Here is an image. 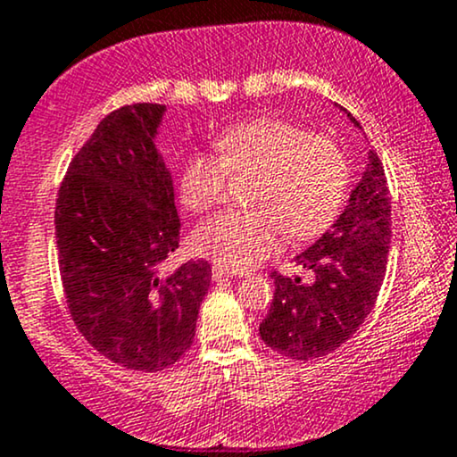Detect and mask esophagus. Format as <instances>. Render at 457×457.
<instances>
[{"label": "esophagus", "mask_w": 457, "mask_h": 457, "mask_svg": "<svg viewBox=\"0 0 457 457\" xmlns=\"http://www.w3.org/2000/svg\"><path fill=\"white\" fill-rule=\"evenodd\" d=\"M230 271H227V270H222V268H213L212 270V278L213 280H224V278H230Z\"/></svg>", "instance_id": "1"}]
</instances>
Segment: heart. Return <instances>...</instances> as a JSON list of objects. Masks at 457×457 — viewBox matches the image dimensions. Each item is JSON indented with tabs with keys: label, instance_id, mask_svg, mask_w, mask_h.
<instances>
[{
	"label": "heart",
	"instance_id": "b5f03b06",
	"mask_svg": "<svg viewBox=\"0 0 457 457\" xmlns=\"http://www.w3.org/2000/svg\"><path fill=\"white\" fill-rule=\"evenodd\" d=\"M218 157L196 153L183 163L179 196L203 213L222 198L228 174H256L253 209L215 213L194 233L198 253L220 268L244 271L274 253L280 233L309 239L339 213L350 186V163L332 137L280 118H256L215 137Z\"/></svg>",
	"mask_w": 457,
	"mask_h": 457
}]
</instances>
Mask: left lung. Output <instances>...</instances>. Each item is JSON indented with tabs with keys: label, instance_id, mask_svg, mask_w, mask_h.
<instances>
[{
	"label": "left lung",
	"instance_id": "1",
	"mask_svg": "<svg viewBox=\"0 0 457 457\" xmlns=\"http://www.w3.org/2000/svg\"><path fill=\"white\" fill-rule=\"evenodd\" d=\"M347 118L362 129L350 112ZM367 160L362 179L337 222L311 248L294 256L311 278L271 274L274 300L259 335L280 356L312 361L335 352L376 304L391 245V198L378 153L369 151Z\"/></svg>",
	"mask_w": 457,
	"mask_h": 457
}]
</instances>
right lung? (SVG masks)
I'll list each match as a JSON object with an SVG mask.
<instances>
[{
    "mask_svg": "<svg viewBox=\"0 0 457 457\" xmlns=\"http://www.w3.org/2000/svg\"><path fill=\"white\" fill-rule=\"evenodd\" d=\"M163 112L133 104L107 114L69 163L55 203L60 276L77 330L112 362L148 373L189 350L212 283L207 261L160 271L181 228L155 146Z\"/></svg>",
    "mask_w": 457,
    "mask_h": 457,
    "instance_id": "add662e5",
    "label": "right lung"
}]
</instances>
